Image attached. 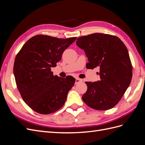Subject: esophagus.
<instances>
[{"label":"esophagus","instance_id":"34e87169","mask_svg":"<svg viewBox=\"0 0 145 145\" xmlns=\"http://www.w3.org/2000/svg\"><path fill=\"white\" fill-rule=\"evenodd\" d=\"M82 81V79H80V78H76V82H75V83L76 84H77V83H80V82H81Z\"/></svg>","mask_w":145,"mask_h":145}]
</instances>
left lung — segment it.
<instances>
[{
	"instance_id": "left-lung-1",
	"label": "left lung",
	"mask_w": 145,
	"mask_h": 145,
	"mask_svg": "<svg viewBox=\"0 0 145 145\" xmlns=\"http://www.w3.org/2000/svg\"><path fill=\"white\" fill-rule=\"evenodd\" d=\"M77 45L83 50L89 60L87 68H100V80L86 82L88 88L82 99L95 110L114 107L129 86L133 66L127 48L112 35L94 33L78 37Z\"/></svg>"
}]
</instances>
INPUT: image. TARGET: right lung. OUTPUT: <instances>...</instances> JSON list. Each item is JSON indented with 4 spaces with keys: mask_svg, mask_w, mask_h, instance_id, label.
<instances>
[{
    "mask_svg": "<svg viewBox=\"0 0 145 145\" xmlns=\"http://www.w3.org/2000/svg\"><path fill=\"white\" fill-rule=\"evenodd\" d=\"M76 39L36 35L17 53L13 68L17 87L24 102L35 112L50 114L65 104L76 79L54 76L51 68L56 67L64 51Z\"/></svg>",
    "mask_w": 145,
    "mask_h": 145,
    "instance_id": "1",
    "label": "right lung"
}]
</instances>
